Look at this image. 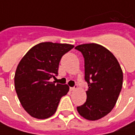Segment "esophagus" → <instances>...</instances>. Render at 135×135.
<instances>
[{
    "instance_id": "obj_1",
    "label": "esophagus",
    "mask_w": 135,
    "mask_h": 135,
    "mask_svg": "<svg viewBox=\"0 0 135 135\" xmlns=\"http://www.w3.org/2000/svg\"><path fill=\"white\" fill-rule=\"evenodd\" d=\"M76 89H77V85H75L74 87H70V88H69V90H70L71 91H74V90H75Z\"/></svg>"
}]
</instances>
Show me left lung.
Returning a JSON list of instances; mask_svg holds the SVG:
<instances>
[{"instance_id": "obj_1", "label": "left lung", "mask_w": 135, "mask_h": 135, "mask_svg": "<svg viewBox=\"0 0 135 135\" xmlns=\"http://www.w3.org/2000/svg\"><path fill=\"white\" fill-rule=\"evenodd\" d=\"M75 49L83 56L85 80L89 86L86 102L77 111L85 119L95 121L115 107L122 88V70L115 56L101 45L82 44Z\"/></svg>"}]
</instances>
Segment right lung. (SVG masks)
<instances>
[{"mask_svg": "<svg viewBox=\"0 0 135 135\" xmlns=\"http://www.w3.org/2000/svg\"><path fill=\"white\" fill-rule=\"evenodd\" d=\"M74 46L40 43L32 47L19 62L14 76L15 90L25 111L38 119L53 115L69 87L55 82L62 56Z\"/></svg>", "mask_w": 135, "mask_h": 135, "instance_id": "right-lung-1", "label": "right lung"}]
</instances>
